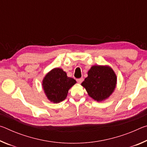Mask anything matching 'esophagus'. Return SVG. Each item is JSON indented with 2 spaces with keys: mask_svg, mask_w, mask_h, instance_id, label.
<instances>
[{
  "mask_svg": "<svg viewBox=\"0 0 147 147\" xmlns=\"http://www.w3.org/2000/svg\"><path fill=\"white\" fill-rule=\"evenodd\" d=\"M83 80H84V78H78V79H77V80H76L77 82H78V84H81V83L82 82H83Z\"/></svg>",
  "mask_w": 147,
  "mask_h": 147,
  "instance_id": "esophagus-1",
  "label": "esophagus"
}]
</instances>
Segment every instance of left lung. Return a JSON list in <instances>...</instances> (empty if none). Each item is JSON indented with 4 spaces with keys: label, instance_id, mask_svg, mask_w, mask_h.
Returning a JSON list of instances; mask_svg holds the SVG:
<instances>
[{
    "label": "left lung",
    "instance_id": "1",
    "mask_svg": "<svg viewBox=\"0 0 147 147\" xmlns=\"http://www.w3.org/2000/svg\"><path fill=\"white\" fill-rule=\"evenodd\" d=\"M88 77L81 84L88 95L94 100L102 102L113 93L117 85V76L108 65H93L88 71Z\"/></svg>",
    "mask_w": 147,
    "mask_h": 147
}]
</instances>
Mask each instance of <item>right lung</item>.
Segmentation results:
<instances>
[{"label": "right lung", "instance_id": "right-lung-1", "mask_svg": "<svg viewBox=\"0 0 147 147\" xmlns=\"http://www.w3.org/2000/svg\"><path fill=\"white\" fill-rule=\"evenodd\" d=\"M76 83L75 80L67 76L63 69L56 67L45 76L42 88L48 100L56 104L67 98L69 90Z\"/></svg>", "mask_w": 147, "mask_h": 147}]
</instances>
